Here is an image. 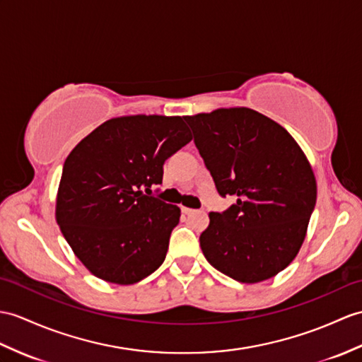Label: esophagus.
Masks as SVG:
<instances>
[{
    "label": "esophagus",
    "instance_id": "34e87169",
    "mask_svg": "<svg viewBox=\"0 0 362 362\" xmlns=\"http://www.w3.org/2000/svg\"><path fill=\"white\" fill-rule=\"evenodd\" d=\"M182 213H183V214H187V216H189V214H194V213H196V209L187 208V206H182Z\"/></svg>",
    "mask_w": 362,
    "mask_h": 362
}]
</instances>
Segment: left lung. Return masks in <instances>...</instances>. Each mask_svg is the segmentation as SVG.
<instances>
[{
  "instance_id": "8db88e82",
  "label": "left lung",
  "mask_w": 362,
  "mask_h": 362,
  "mask_svg": "<svg viewBox=\"0 0 362 362\" xmlns=\"http://www.w3.org/2000/svg\"><path fill=\"white\" fill-rule=\"evenodd\" d=\"M219 194L236 196L209 213L200 248L216 270L243 284L270 279L291 264L316 205V179L287 129L250 107L187 115Z\"/></svg>"
}]
</instances>
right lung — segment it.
<instances>
[{
	"label": "right lung",
	"instance_id": "right-lung-1",
	"mask_svg": "<svg viewBox=\"0 0 362 362\" xmlns=\"http://www.w3.org/2000/svg\"><path fill=\"white\" fill-rule=\"evenodd\" d=\"M191 139L182 117L128 115L100 124L71 151L55 219L92 274L131 285L163 264L180 208L151 196V187Z\"/></svg>",
	"mask_w": 362,
	"mask_h": 362
}]
</instances>
